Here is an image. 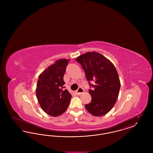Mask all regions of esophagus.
<instances>
[{
    "instance_id": "esophagus-1",
    "label": "esophagus",
    "mask_w": 153,
    "mask_h": 153,
    "mask_svg": "<svg viewBox=\"0 0 153 153\" xmlns=\"http://www.w3.org/2000/svg\"><path fill=\"white\" fill-rule=\"evenodd\" d=\"M84 89L80 87L79 88V89L76 91V94L77 95H80L82 94V93H83L84 92Z\"/></svg>"
}]
</instances>
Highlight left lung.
Masks as SVG:
<instances>
[{"instance_id":"obj_1","label":"left lung","mask_w":153,"mask_h":153,"mask_svg":"<svg viewBox=\"0 0 153 153\" xmlns=\"http://www.w3.org/2000/svg\"><path fill=\"white\" fill-rule=\"evenodd\" d=\"M84 69L90 87L91 102L85 105L88 111L95 117L107 114L117 99L120 82L117 69L108 59L96 52H87L76 59ZM90 81H94L95 85Z\"/></svg>"}]
</instances>
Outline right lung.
I'll return each mask as SVG.
<instances>
[{"mask_svg":"<svg viewBox=\"0 0 153 153\" xmlns=\"http://www.w3.org/2000/svg\"><path fill=\"white\" fill-rule=\"evenodd\" d=\"M70 59H60L47 68L39 75L37 81L36 96L45 112L58 117L68 108L72 95L64 85V76Z\"/></svg>","mask_w":153,"mask_h":153,"instance_id":"1","label":"right lung"}]
</instances>
